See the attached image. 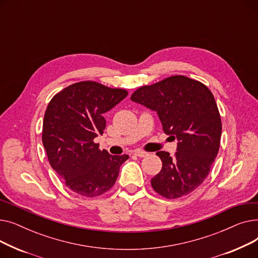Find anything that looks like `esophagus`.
<instances>
[{
	"mask_svg": "<svg viewBox=\"0 0 258 258\" xmlns=\"http://www.w3.org/2000/svg\"><path fill=\"white\" fill-rule=\"evenodd\" d=\"M134 154L136 155L137 157H140V158H143V157L148 156V153L143 152V151H140V150H138V151H135V152H134Z\"/></svg>",
	"mask_w": 258,
	"mask_h": 258,
	"instance_id": "1",
	"label": "esophagus"
}]
</instances>
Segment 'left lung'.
I'll use <instances>...</instances> for the list:
<instances>
[{"instance_id":"left-lung-1","label":"left lung","mask_w":258,"mask_h":258,"mask_svg":"<svg viewBox=\"0 0 258 258\" xmlns=\"http://www.w3.org/2000/svg\"><path fill=\"white\" fill-rule=\"evenodd\" d=\"M131 99L158 113L163 131L177 138L178 152L156 155L162 169L152 179L161 197L179 199L204 182L218 156L222 120L211 91L201 81L174 75L135 91Z\"/></svg>"}]
</instances>
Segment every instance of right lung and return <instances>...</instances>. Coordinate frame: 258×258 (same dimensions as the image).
<instances>
[{
  "label": "right lung",
  "instance_id": "add662e5",
  "mask_svg": "<svg viewBox=\"0 0 258 258\" xmlns=\"http://www.w3.org/2000/svg\"><path fill=\"white\" fill-rule=\"evenodd\" d=\"M124 89L93 80L75 83L50 100L42 140L51 167L75 194L95 198L114 186L127 155L111 156L94 139L102 135L104 113L127 96Z\"/></svg>",
  "mask_w": 258,
  "mask_h": 258
}]
</instances>
